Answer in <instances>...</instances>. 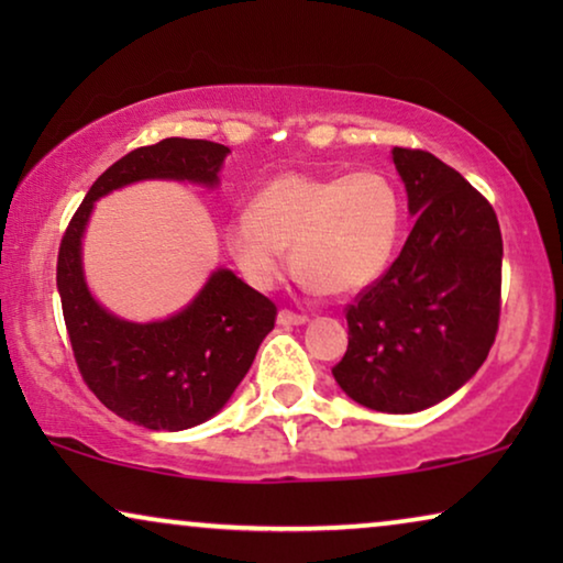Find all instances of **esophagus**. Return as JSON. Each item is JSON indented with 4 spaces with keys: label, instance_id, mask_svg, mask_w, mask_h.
<instances>
[{
    "label": "esophagus",
    "instance_id": "obj_1",
    "mask_svg": "<svg viewBox=\"0 0 563 563\" xmlns=\"http://www.w3.org/2000/svg\"><path fill=\"white\" fill-rule=\"evenodd\" d=\"M279 325L284 328H291V325H305L307 322V314H299V312H291V310H282L279 312Z\"/></svg>",
    "mask_w": 563,
    "mask_h": 563
}]
</instances>
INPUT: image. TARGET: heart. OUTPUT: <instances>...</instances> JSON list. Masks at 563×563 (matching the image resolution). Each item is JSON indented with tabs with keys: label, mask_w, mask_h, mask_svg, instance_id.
I'll use <instances>...</instances> for the list:
<instances>
[{
	"label": "heart",
	"mask_w": 563,
	"mask_h": 563,
	"mask_svg": "<svg viewBox=\"0 0 563 563\" xmlns=\"http://www.w3.org/2000/svg\"><path fill=\"white\" fill-rule=\"evenodd\" d=\"M402 228V199L387 174H282L225 225L245 282L272 289L291 249L305 287L351 295L387 268Z\"/></svg>",
	"instance_id": "1"
}]
</instances>
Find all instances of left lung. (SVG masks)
<instances>
[{
  "instance_id": "obj_1",
  "label": "left lung",
  "mask_w": 563,
  "mask_h": 563,
  "mask_svg": "<svg viewBox=\"0 0 563 563\" xmlns=\"http://www.w3.org/2000/svg\"><path fill=\"white\" fill-rule=\"evenodd\" d=\"M415 225L374 284L345 307L349 349L333 366L351 399L420 412L464 387L499 325L503 233L492 205L433 153L391 151Z\"/></svg>"
}]
</instances>
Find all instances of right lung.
<instances>
[{
    "instance_id": "add662e5",
    "label": "right lung",
    "mask_w": 563,
    "mask_h": 563,
    "mask_svg": "<svg viewBox=\"0 0 563 563\" xmlns=\"http://www.w3.org/2000/svg\"><path fill=\"white\" fill-rule=\"evenodd\" d=\"M228 145L166 137L107 168L68 222L56 284L81 379L114 415L148 430H187L222 410L274 330L276 305L233 272L210 276L191 305L161 322L114 318L89 295L81 235L99 197L143 179L218 184Z\"/></svg>"
}]
</instances>
